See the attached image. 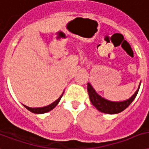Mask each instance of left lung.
<instances>
[{
	"label": "left lung",
	"instance_id": "8db88e82",
	"mask_svg": "<svg viewBox=\"0 0 149 149\" xmlns=\"http://www.w3.org/2000/svg\"><path fill=\"white\" fill-rule=\"evenodd\" d=\"M141 85V84H140ZM139 88L134 93L133 96L130 98L129 100L123 101V102H111L108 100L103 99L102 97L97 94L94 88L91 87L89 83H88V93L90 101L95 107L101 112L106 114H118L123 111L130 105L131 102L136 98V95L138 93Z\"/></svg>",
	"mask_w": 149,
	"mask_h": 149
}]
</instances>
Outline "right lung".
Wrapping results in <instances>:
<instances>
[{
  "instance_id": "add662e5",
  "label": "right lung",
  "mask_w": 149,
  "mask_h": 149,
  "mask_svg": "<svg viewBox=\"0 0 149 149\" xmlns=\"http://www.w3.org/2000/svg\"><path fill=\"white\" fill-rule=\"evenodd\" d=\"M61 96H62V95H61ZM61 96L58 100H56L55 102L51 103L50 105L47 106V107H40V108H31V107H28L27 106H24L28 110V111H30L31 112H32V113H35V114H43V113L49 112V111H51V110H53V109L55 107L58 105V102H60Z\"/></svg>"
}]
</instances>
